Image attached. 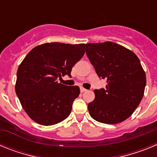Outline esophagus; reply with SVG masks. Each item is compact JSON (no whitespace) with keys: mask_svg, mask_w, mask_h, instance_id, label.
<instances>
[{"mask_svg":"<svg viewBox=\"0 0 157 157\" xmlns=\"http://www.w3.org/2000/svg\"><path fill=\"white\" fill-rule=\"evenodd\" d=\"M80 90H81L82 93H83V92H86V91L87 90H86V89L83 88V87H81V88H80Z\"/></svg>","mask_w":157,"mask_h":157,"instance_id":"1","label":"esophagus"}]
</instances>
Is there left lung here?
<instances>
[{"label":"left lung","mask_w":157,"mask_h":157,"mask_svg":"<svg viewBox=\"0 0 157 157\" xmlns=\"http://www.w3.org/2000/svg\"><path fill=\"white\" fill-rule=\"evenodd\" d=\"M86 52L106 88L95 90L88 110L96 121L116 124L133 114L143 98L145 73L138 57L125 47L106 41L86 44Z\"/></svg>","instance_id":"8db88e82"}]
</instances>
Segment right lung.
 Listing matches in <instances>:
<instances>
[{
    "label": "right lung",
    "instance_id": "1",
    "mask_svg": "<svg viewBox=\"0 0 157 157\" xmlns=\"http://www.w3.org/2000/svg\"><path fill=\"white\" fill-rule=\"evenodd\" d=\"M85 53V44L45 43L30 51L19 66L16 93L29 117L41 125L60 123L71 112L80 94L77 86H67L58 78L67 75Z\"/></svg>",
    "mask_w": 157,
    "mask_h": 157
}]
</instances>
